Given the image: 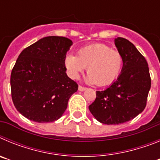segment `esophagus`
I'll return each mask as SVG.
<instances>
[{
    "label": "esophagus",
    "instance_id": "1",
    "mask_svg": "<svg viewBox=\"0 0 160 160\" xmlns=\"http://www.w3.org/2000/svg\"><path fill=\"white\" fill-rule=\"evenodd\" d=\"M87 90V87H82V86H79L78 87V90L79 91H84V90Z\"/></svg>",
    "mask_w": 160,
    "mask_h": 160
}]
</instances>
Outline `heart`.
Listing matches in <instances>:
<instances>
[{"label":"heart","instance_id":"b5f03b06","mask_svg":"<svg viewBox=\"0 0 160 160\" xmlns=\"http://www.w3.org/2000/svg\"><path fill=\"white\" fill-rule=\"evenodd\" d=\"M64 63L72 78H77L87 67L88 81L104 87L118 77L123 66V57L116 49H111L105 44L96 43L81 48L77 56L67 54Z\"/></svg>","mask_w":160,"mask_h":160}]
</instances>
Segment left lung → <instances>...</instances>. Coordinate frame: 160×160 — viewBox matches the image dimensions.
Listing matches in <instances>:
<instances>
[{
	"label": "left lung",
	"mask_w": 160,
	"mask_h": 160,
	"mask_svg": "<svg viewBox=\"0 0 160 160\" xmlns=\"http://www.w3.org/2000/svg\"><path fill=\"white\" fill-rule=\"evenodd\" d=\"M123 57L120 75L107 89L96 91V98L89 106L90 113L103 124L116 125L130 121L147 105L151 76L145 58L123 38L114 40Z\"/></svg>",
	"instance_id": "obj_1"
}]
</instances>
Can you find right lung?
I'll return each mask as SVG.
<instances>
[{
    "label": "right lung",
    "mask_w": 160,
    "mask_h": 160,
    "mask_svg": "<svg viewBox=\"0 0 160 160\" xmlns=\"http://www.w3.org/2000/svg\"><path fill=\"white\" fill-rule=\"evenodd\" d=\"M72 43L65 37H46L18 56L11 72V94L17 110L28 119L40 123L58 120L78 90L64 63Z\"/></svg>",
    "instance_id": "1"
}]
</instances>
